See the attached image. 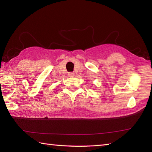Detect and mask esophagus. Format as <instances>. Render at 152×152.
<instances>
[{
	"mask_svg": "<svg viewBox=\"0 0 152 152\" xmlns=\"http://www.w3.org/2000/svg\"><path fill=\"white\" fill-rule=\"evenodd\" d=\"M68 76H69V77H73V76H74V73H72V72L69 73H68Z\"/></svg>",
	"mask_w": 152,
	"mask_h": 152,
	"instance_id": "obj_1",
	"label": "esophagus"
}]
</instances>
